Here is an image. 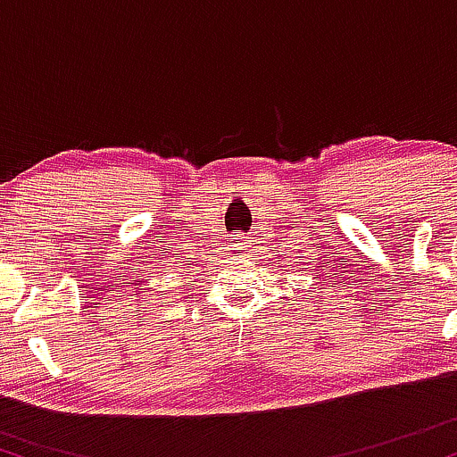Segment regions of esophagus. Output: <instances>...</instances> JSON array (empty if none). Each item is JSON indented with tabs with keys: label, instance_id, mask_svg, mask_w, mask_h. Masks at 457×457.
Instances as JSON below:
<instances>
[{
	"label": "esophagus",
	"instance_id": "obj_1",
	"mask_svg": "<svg viewBox=\"0 0 457 457\" xmlns=\"http://www.w3.org/2000/svg\"><path fill=\"white\" fill-rule=\"evenodd\" d=\"M229 245H232L234 251H243L246 246V238L243 234L236 232V234H232V238H229Z\"/></svg>",
	"mask_w": 457,
	"mask_h": 457
}]
</instances>
